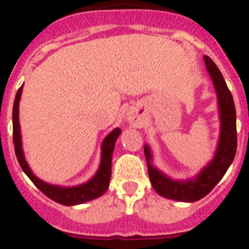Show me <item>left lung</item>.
<instances>
[{"label":"left lung","mask_w":249,"mask_h":249,"mask_svg":"<svg viewBox=\"0 0 249 249\" xmlns=\"http://www.w3.org/2000/svg\"><path fill=\"white\" fill-rule=\"evenodd\" d=\"M207 71L210 73L218 97L221 135L214 157L193 179L175 181L152 166V153L148 146H144V156L148 166V175L152 187L164 198L179 202H196L203 198L215 187L227 172L228 167L234 160L237 151L236 107L231 91L224 81L221 71L208 56H204Z\"/></svg>","instance_id":"8db88e82"}]
</instances>
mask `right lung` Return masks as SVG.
Returning a JSON list of instances; mask_svg holds the SVG:
<instances>
[{"mask_svg": "<svg viewBox=\"0 0 249 249\" xmlns=\"http://www.w3.org/2000/svg\"><path fill=\"white\" fill-rule=\"evenodd\" d=\"M21 86L16 93V98L13 102V111H12V123H13V144H15V152L18 160L22 171L27 175L31 181L34 182L35 186L38 188L45 196L52 201L61 203L63 206H74V204H81L85 202L92 201L94 198H98L100 196L107 191L109 186V179H111V164H112V155H113L114 144L117 141L118 136L121 135L120 128H114L109 135L106 136L102 142V153H101V164L96 175L86 183L78 184L73 187H61L54 186L43 182L42 179L37 178L32 173L31 168L28 167L27 162L23 156V149H22V141H21V129H19L18 122V106L19 100L22 94Z\"/></svg>", "mask_w": 249, "mask_h": 249, "instance_id": "add662e5", "label": "right lung"}]
</instances>
